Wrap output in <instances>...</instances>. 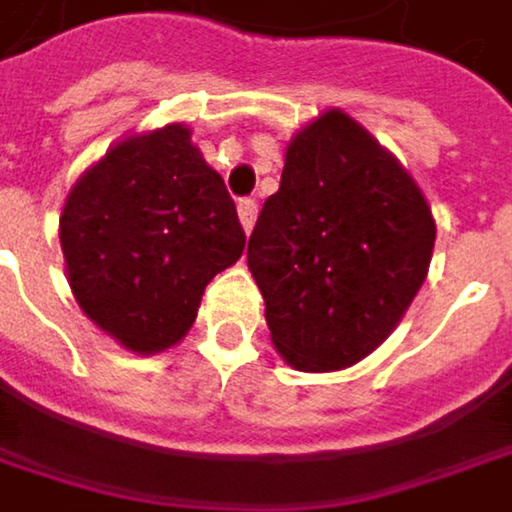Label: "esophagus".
Listing matches in <instances>:
<instances>
[{"label":"esophagus","instance_id":"1","mask_svg":"<svg viewBox=\"0 0 512 512\" xmlns=\"http://www.w3.org/2000/svg\"><path fill=\"white\" fill-rule=\"evenodd\" d=\"M256 217H259V208H256L253 199L238 202V220H241V229H244V232H250V229L256 226Z\"/></svg>","mask_w":512,"mask_h":512}]
</instances>
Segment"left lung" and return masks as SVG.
<instances>
[{
    "mask_svg": "<svg viewBox=\"0 0 512 512\" xmlns=\"http://www.w3.org/2000/svg\"><path fill=\"white\" fill-rule=\"evenodd\" d=\"M434 235L419 183L359 120L329 108L298 129L247 244L283 362L326 374L371 356L425 283Z\"/></svg>",
    "mask_w": 512,
    "mask_h": 512,
    "instance_id": "1",
    "label": "left lung"
}]
</instances>
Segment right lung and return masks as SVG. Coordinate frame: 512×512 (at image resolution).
Instances as JSON below:
<instances>
[{
	"label": "right lung",
	"mask_w": 512,
	"mask_h": 512,
	"mask_svg": "<svg viewBox=\"0 0 512 512\" xmlns=\"http://www.w3.org/2000/svg\"><path fill=\"white\" fill-rule=\"evenodd\" d=\"M59 244L81 310L120 347L156 356L193 329L205 286L247 238L193 129L168 123L120 138L75 180Z\"/></svg>",
	"instance_id": "1"
}]
</instances>
